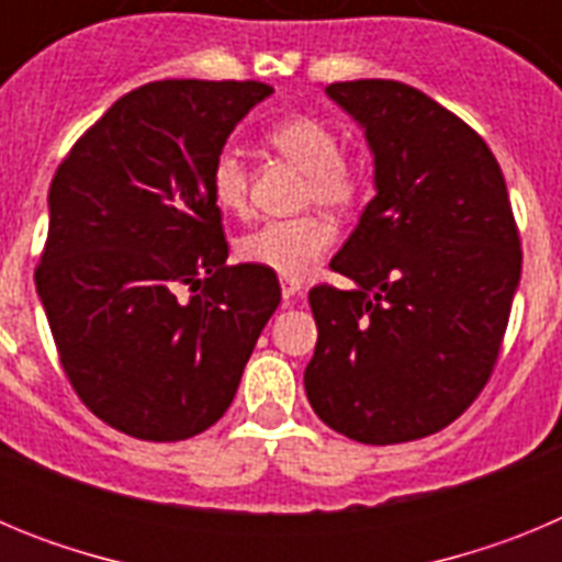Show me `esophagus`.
Returning <instances> with one entry per match:
<instances>
[{
    "label": "esophagus",
    "mask_w": 562,
    "mask_h": 562,
    "mask_svg": "<svg viewBox=\"0 0 562 562\" xmlns=\"http://www.w3.org/2000/svg\"><path fill=\"white\" fill-rule=\"evenodd\" d=\"M301 290H304V284H301V278L281 276V295H284L286 304H290V297H295Z\"/></svg>",
    "instance_id": "34e87169"
}]
</instances>
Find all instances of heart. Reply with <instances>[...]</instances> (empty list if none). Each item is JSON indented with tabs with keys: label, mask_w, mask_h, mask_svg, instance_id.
<instances>
[{
	"label": "heart",
	"mask_w": 562,
	"mask_h": 562,
	"mask_svg": "<svg viewBox=\"0 0 562 562\" xmlns=\"http://www.w3.org/2000/svg\"><path fill=\"white\" fill-rule=\"evenodd\" d=\"M267 143L286 162L304 171L301 191L304 205H324L329 211H351L362 196V177L340 157V137L329 123L295 114L267 132ZM207 186L216 207L225 213H245L250 196V177L236 148L216 151L207 171ZM335 241V225L321 213H304L295 220L267 222L236 241V256L245 265L301 278L321 261Z\"/></svg>",
	"instance_id": "heart-1"
}]
</instances>
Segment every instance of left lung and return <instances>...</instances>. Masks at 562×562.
Wrapping results in <instances>:
<instances>
[{"instance_id": "obj_1", "label": "left lung", "mask_w": 562, "mask_h": 562, "mask_svg": "<svg viewBox=\"0 0 562 562\" xmlns=\"http://www.w3.org/2000/svg\"><path fill=\"white\" fill-rule=\"evenodd\" d=\"M326 95L374 154L376 196L317 284L310 405L337 434L400 445L459 419L498 360L520 281L504 173L481 134L400 81H340Z\"/></svg>"}]
</instances>
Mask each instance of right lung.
Returning a JSON list of instances; mask_svg holds the SVG:
<instances>
[{
  "label": "right lung",
  "instance_id": "obj_1",
  "mask_svg": "<svg viewBox=\"0 0 562 562\" xmlns=\"http://www.w3.org/2000/svg\"><path fill=\"white\" fill-rule=\"evenodd\" d=\"M267 95L261 81H151L114 101L53 177L38 297L76 394L134 439L182 441L220 422L281 304L276 272L227 267L207 186Z\"/></svg>",
  "mask_w": 562,
  "mask_h": 562
}]
</instances>
